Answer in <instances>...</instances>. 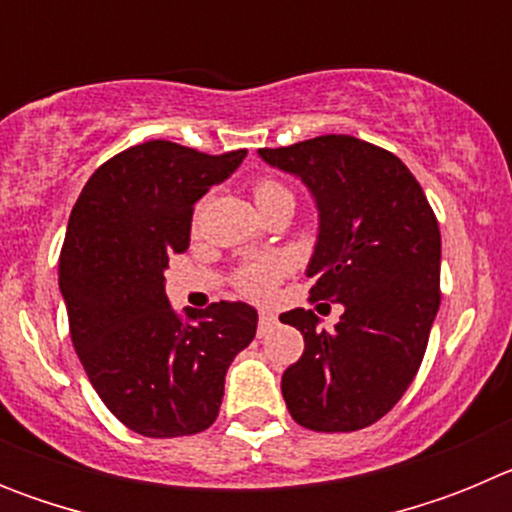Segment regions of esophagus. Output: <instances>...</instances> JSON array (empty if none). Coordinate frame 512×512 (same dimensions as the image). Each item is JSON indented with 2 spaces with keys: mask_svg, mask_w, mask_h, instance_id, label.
I'll return each mask as SVG.
<instances>
[{
  "mask_svg": "<svg viewBox=\"0 0 512 512\" xmlns=\"http://www.w3.org/2000/svg\"><path fill=\"white\" fill-rule=\"evenodd\" d=\"M274 320H277V315H274V312H269V310H261V312H259V323H261V330H264V328H269V325H274Z\"/></svg>",
  "mask_w": 512,
  "mask_h": 512,
  "instance_id": "1",
  "label": "esophagus"
}]
</instances>
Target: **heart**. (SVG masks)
Segmentation results:
<instances>
[{
    "mask_svg": "<svg viewBox=\"0 0 512 512\" xmlns=\"http://www.w3.org/2000/svg\"><path fill=\"white\" fill-rule=\"evenodd\" d=\"M253 197L261 210L279 200H292V192L284 187L274 176H261L253 182ZM284 274V264L279 259H256L246 261L241 269L235 271V287L241 295L248 297H266Z\"/></svg>",
    "mask_w": 512,
    "mask_h": 512,
    "instance_id": "1",
    "label": "heart"
}]
</instances>
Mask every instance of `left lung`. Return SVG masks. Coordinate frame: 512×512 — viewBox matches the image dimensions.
I'll return each mask as SVG.
<instances>
[{
  "label": "left lung",
  "instance_id": "1",
  "mask_svg": "<svg viewBox=\"0 0 512 512\" xmlns=\"http://www.w3.org/2000/svg\"><path fill=\"white\" fill-rule=\"evenodd\" d=\"M259 153L310 187L320 212L310 302L343 305L333 330L305 307L279 315L305 338L282 377L284 402L302 428L359 431L395 408L423 361L441 305L438 220L408 166L354 135Z\"/></svg>",
  "mask_w": 512,
  "mask_h": 512
}]
</instances>
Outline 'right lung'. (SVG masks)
<instances>
[{"label": "right lung", "instance_id": "right-lung-1", "mask_svg": "<svg viewBox=\"0 0 512 512\" xmlns=\"http://www.w3.org/2000/svg\"><path fill=\"white\" fill-rule=\"evenodd\" d=\"M243 158L246 148L210 156L148 140L104 161L71 210L58 259L71 341L99 400L140 436L207 431L230 361L256 336L246 302L182 320L164 292L169 256L189 248L194 202Z\"/></svg>", "mask_w": 512, "mask_h": 512}]
</instances>
